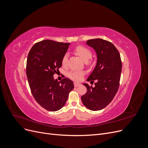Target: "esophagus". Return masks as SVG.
<instances>
[{
	"mask_svg": "<svg viewBox=\"0 0 148 148\" xmlns=\"http://www.w3.org/2000/svg\"><path fill=\"white\" fill-rule=\"evenodd\" d=\"M80 85H81V84L80 83H78L77 82H74V86L75 87H78V86H80Z\"/></svg>",
	"mask_w": 148,
	"mask_h": 148,
	"instance_id": "obj_1",
	"label": "esophagus"
}]
</instances>
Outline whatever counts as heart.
Returning a JSON list of instances; mask_svg holds the SVG:
<instances>
[{
	"mask_svg": "<svg viewBox=\"0 0 148 148\" xmlns=\"http://www.w3.org/2000/svg\"><path fill=\"white\" fill-rule=\"evenodd\" d=\"M75 52L84 62H86V65H88L91 64V61L89 60L92 57V52L88 48L84 46L79 45L75 47ZM67 62H68V54L65 53L62 59V65L64 66H66L67 64ZM83 75L84 73L83 71H70L68 74V76L70 78L75 80V81H79V80H81Z\"/></svg>",
	"mask_w": 148,
	"mask_h": 148,
	"instance_id": "heart-1",
	"label": "heart"
}]
</instances>
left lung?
I'll return each instance as SVG.
<instances>
[{
    "instance_id": "obj_1",
    "label": "left lung",
    "mask_w": 148,
    "mask_h": 148,
    "mask_svg": "<svg viewBox=\"0 0 148 148\" xmlns=\"http://www.w3.org/2000/svg\"><path fill=\"white\" fill-rule=\"evenodd\" d=\"M86 44L94 48L97 57V64L87 79L95 87L84 83L87 91L82 96L84 106L91 110L104 109L112 101L119 88L122 71L120 53L114 44L97 38L88 40Z\"/></svg>"
}]
</instances>
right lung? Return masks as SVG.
Instances as JSON below:
<instances>
[{
  "instance_id": "add662e5",
  "label": "right lung",
  "mask_w": 148,
  "mask_h": 148,
  "mask_svg": "<svg viewBox=\"0 0 148 148\" xmlns=\"http://www.w3.org/2000/svg\"><path fill=\"white\" fill-rule=\"evenodd\" d=\"M70 43L46 39L36 43L26 62V76L31 93L38 104L49 111L60 110L65 104L74 88L73 82L64 78L53 79L62 66V59Z\"/></svg>"
}]
</instances>
